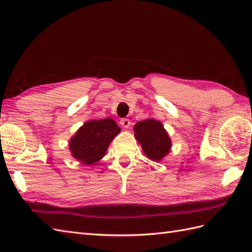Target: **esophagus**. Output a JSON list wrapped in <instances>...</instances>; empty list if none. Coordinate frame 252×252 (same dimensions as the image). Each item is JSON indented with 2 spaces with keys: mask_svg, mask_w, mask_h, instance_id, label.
Wrapping results in <instances>:
<instances>
[{
  "mask_svg": "<svg viewBox=\"0 0 252 252\" xmlns=\"http://www.w3.org/2000/svg\"><path fill=\"white\" fill-rule=\"evenodd\" d=\"M120 125H121L123 127H126V129H127V127H129V126H131V121H130L129 119H121V120H120Z\"/></svg>",
  "mask_w": 252,
  "mask_h": 252,
  "instance_id": "obj_1",
  "label": "esophagus"
}]
</instances>
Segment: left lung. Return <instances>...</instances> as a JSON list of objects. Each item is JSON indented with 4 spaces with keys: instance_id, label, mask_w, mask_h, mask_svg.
<instances>
[{
    "instance_id": "left-lung-1",
    "label": "left lung",
    "mask_w": 252,
    "mask_h": 252,
    "mask_svg": "<svg viewBox=\"0 0 252 252\" xmlns=\"http://www.w3.org/2000/svg\"><path fill=\"white\" fill-rule=\"evenodd\" d=\"M134 136L141 144L144 154L153 160L160 161L167 156L171 148V140L162 123L155 119H146L134 126Z\"/></svg>"
}]
</instances>
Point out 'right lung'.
I'll return each instance as SVG.
<instances>
[{"label": "right lung", "instance_id": "right-lung-1", "mask_svg": "<svg viewBox=\"0 0 252 252\" xmlns=\"http://www.w3.org/2000/svg\"><path fill=\"white\" fill-rule=\"evenodd\" d=\"M120 131L110 118L85 122L69 142L72 157L83 164H94L104 157L109 144Z\"/></svg>", "mask_w": 252, "mask_h": 252}]
</instances>
